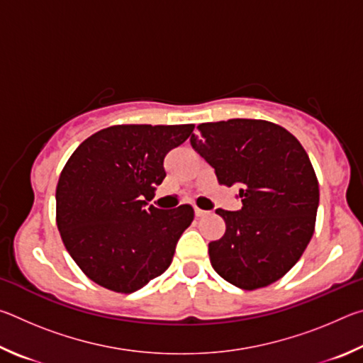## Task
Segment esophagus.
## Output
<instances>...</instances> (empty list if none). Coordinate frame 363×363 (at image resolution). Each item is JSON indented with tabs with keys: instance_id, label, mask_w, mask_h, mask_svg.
<instances>
[{
	"instance_id": "esophagus-1",
	"label": "esophagus",
	"mask_w": 363,
	"mask_h": 363,
	"mask_svg": "<svg viewBox=\"0 0 363 363\" xmlns=\"http://www.w3.org/2000/svg\"><path fill=\"white\" fill-rule=\"evenodd\" d=\"M205 214H206V211L200 210V208H196V206H195V216H196V218H201V216H205Z\"/></svg>"
}]
</instances>
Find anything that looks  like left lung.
<instances>
[{
  "instance_id": "obj_1",
  "label": "left lung",
  "mask_w": 363,
  "mask_h": 363,
  "mask_svg": "<svg viewBox=\"0 0 363 363\" xmlns=\"http://www.w3.org/2000/svg\"><path fill=\"white\" fill-rule=\"evenodd\" d=\"M190 144L223 186H240L242 210H216L225 233L208 245L213 269L242 290L267 286L303 256L315 229L318 181L304 147L266 120L201 123Z\"/></svg>"
}]
</instances>
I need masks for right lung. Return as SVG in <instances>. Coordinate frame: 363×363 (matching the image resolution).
<instances>
[{
	"label": "right lung",
	"instance_id": "obj_1",
	"mask_svg": "<svg viewBox=\"0 0 363 363\" xmlns=\"http://www.w3.org/2000/svg\"><path fill=\"white\" fill-rule=\"evenodd\" d=\"M194 128L110 126L83 140L65 163L56 189L57 229L72 259L97 285L133 293L169 267L194 208L164 211L143 199L167 176V153Z\"/></svg>",
	"mask_w": 363,
	"mask_h": 363
}]
</instances>
